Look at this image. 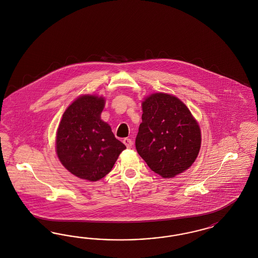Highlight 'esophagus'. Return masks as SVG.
Instances as JSON below:
<instances>
[{"label":"esophagus","mask_w":258,"mask_h":258,"mask_svg":"<svg viewBox=\"0 0 258 258\" xmlns=\"http://www.w3.org/2000/svg\"><path fill=\"white\" fill-rule=\"evenodd\" d=\"M123 143H124L127 149H131L132 146H133V141L130 138H124V140H123Z\"/></svg>","instance_id":"1"}]
</instances>
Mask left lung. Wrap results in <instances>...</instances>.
Here are the masks:
<instances>
[{
  "label": "left lung",
  "instance_id": "1",
  "mask_svg": "<svg viewBox=\"0 0 258 258\" xmlns=\"http://www.w3.org/2000/svg\"><path fill=\"white\" fill-rule=\"evenodd\" d=\"M142 123L135 139L137 152L162 177L188 169L200 151L201 133L186 105L177 97L153 93L142 103Z\"/></svg>",
  "mask_w": 258,
  "mask_h": 258
}]
</instances>
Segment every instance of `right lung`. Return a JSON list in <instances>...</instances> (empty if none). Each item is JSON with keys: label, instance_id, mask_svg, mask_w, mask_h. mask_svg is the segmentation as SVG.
I'll list each match as a JSON object with an SVG mask.
<instances>
[{"label": "right lung", "instance_id": "add662e5", "mask_svg": "<svg viewBox=\"0 0 258 258\" xmlns=\"http://www.w3.org/2000/svg\"><path fill=\"white\" fill-rule=\"evenodd\" d=\"M105 99L77 98L62 114L56 136V152L62 166L89 181L105 177L125 146L117 140L109 124L101 120Z\"/></svg>", "mask_w": 258, "mask_h": 258}]
</instances>
